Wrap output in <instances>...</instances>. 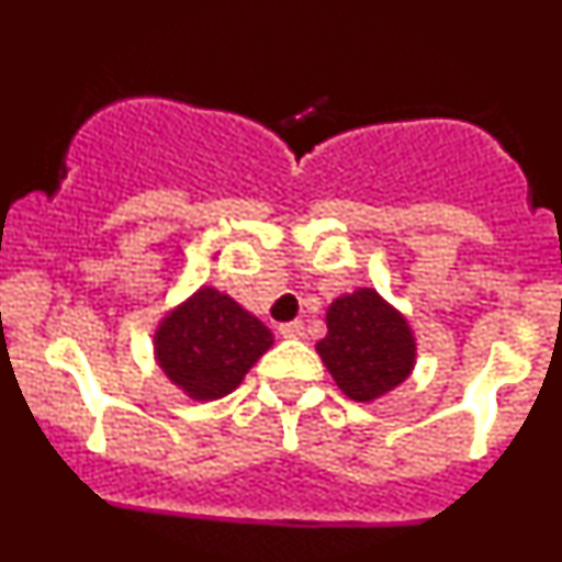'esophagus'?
I'll return each mask as SVG.
<instances>
[{
	"mask_svg": "<svg viewBox=\"0 0 562 562\" xmlns=\"http://www.w3.org/2000/svg\"><path fill=\"white\" fill-rule=\"evenodd\" d=\"M280 334H282V337H285V339H299V337H304V323H302V321L282 323Z\"/></svg>",
	"mask_w": 562,
	"mask_h": 562,
	"instance_id": "obj_1",
	"label": "esophagus"
}]
</instances>
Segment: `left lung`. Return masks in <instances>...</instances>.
Segmentation results:
<instances>
[{"label":"left lung","instance_id":"1","mask_svg":"<svg viewBox=\"0 0 562 562\" xmlns=\"http://www.w3.org/2000/svg\"><path fill=\"white\" fill-rule=\"evenodd\" d=\"M326 328L315 350L348 400L375 402L413 375L416 334L375 288H356L334 299Z\"/></svg>","mask_w":562,"mask_h":562}]
</instances>
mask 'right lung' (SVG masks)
Wrapping results in <instances>:
<instances>
[{
	"label": "right lung",
	"instance_id": "right-lung-1",
	"mask_svg": "<svg viewBox=\"0 0 562 562\" xmlns=\"http://www.w3.org/2000/svg\"><path fill=\"white\" fill-rule=\"evenodd\" d=\"M151 345L157 367L181 394L212 402L245 381L274 334L228 293L201 285L160 317Z\"/></svg>",
	"mask_w": 562,
	"mask_h": 562
}]
</instances>
